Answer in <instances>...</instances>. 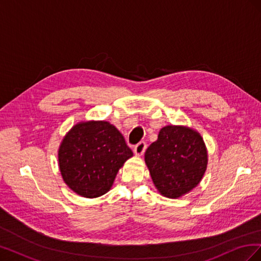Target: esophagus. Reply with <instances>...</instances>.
I'll use <instances>...</instances> for the list:
<instances>
[{"label":"esophagus","instance_id":"esophagus-1","mask_svg":"<svg viewBox=\"0 0 261 261\" xmlns=\"http://www.w3.org/2000/svg\"><path fill=\"white\" fill-rule=\"evenodd\" d=\"M146 148H147V145L145 141H140V143H138L135 146V148H134V152H135L136 155H141V154H144Z\"/></svg>","mask_w":261,"mask_h":261}]
</instances>
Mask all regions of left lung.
I'll use <instances>...</instances> for the list:
<instances>
[{"label": "left lung", "mask_w": 261, "mask_h": 261, "mask_svg": "<svg viewBox=\"0 0 261 261\" xmlns=\"http://www.w3.org/2000/svg\"><path fill=\"white\" fill-rule=\"evenodd\" d=\"M145 161L159 193L178 198L199 184L207 169L208 153L198 132L168 125L146 150Z\"/></svg>", "instance_id": "1"}]
</instances>
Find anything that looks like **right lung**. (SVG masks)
Wrapping results in <instances>:
<instances>
[{
    "instance_id": "right-lung-1",
    "label": "right lung",
    "mask_w": 261,
    "mask_h": 261,
    "mask_svg": "<svg viewBox=\"0 0 261 261\" xmlns=\"http://www.w3.org/2000/svg\"><path fill=\"white\" fill-rule=\"evenodd\" d=\"M133 156L122 134L107 121L81 122L63 138L59 167L77 195L96 198L111 189L125 161Z\"/></svg>"
}]
</instances>
